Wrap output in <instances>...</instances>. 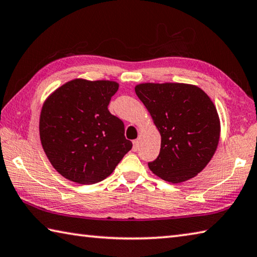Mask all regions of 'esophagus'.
<instances>
[{
    "label": "esophagus",
    "mask_w": 257,
    "mask_h": 257,
    "mask_svg": "<svg viewBox=\"0 0 257 257\" xmlns=\"http://www.w3.org/2000/svg\"><path fill=\"white\" fill-rule=\"evenodd\" d=\"M133 144H134V146H133V151H134V152H136L137 149H138V146H139V142H138L137 139H136V141H134V142H133Z\"/></svg>",
    "instance_id": "1"
}]
</instances>
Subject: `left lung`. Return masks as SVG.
<instances>
[{
    "mask_svg": "<svg viewBox=\"0 0 257 257\" xmlns=\"http://www.w3.org/2000/svg\"><path fill=\"white\" fill-rule=\"evenodd\" d=\"M161 134V151L148 167L171 183L198 175L211 160L220 137V120L201 88L183 83H143L135 87Z\"/></svg>",
    "mask_w": 257,
    "mask_h": 257,
    "instance_id": "obj_1",
    "label": "left lung"
}]
</instances>
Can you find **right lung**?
Masks as SVG:
<instances>
[{
	"label": "right lung",
	"instance_id": "1",
	"mask_svg": "<svg viewBox=\"0 0 257 257\" xmlns=\"http://www.w3.org/2000/svg\"><path fill=\"white\" fill-rule=\"evenodd\" d=\"M113 81H69L47 97L39 133L51 165L65 179L94 184L112 173L133 147L123 122L108 110Z\"/></svg>",
	"mask_w": 257,
	"mask_h": 257
}]
</instances>
